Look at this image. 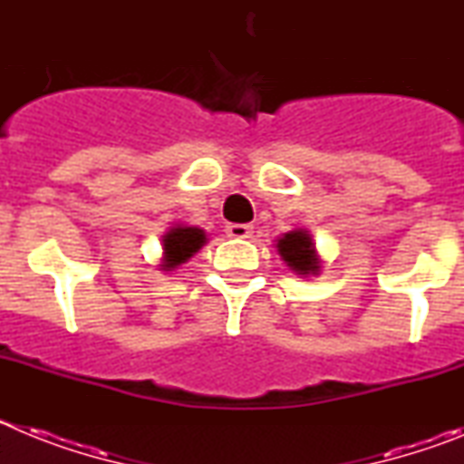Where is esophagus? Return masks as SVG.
<instances>
[{"label":"esophagus","mask_w":464,"mask_h":464,"mask_svg":"<svg viewBox=\"0 0 464 464\" xmlns=\"http://www.w3.org/2000/svg\"><path fill=\"white\" fill-rule=\"evenodd\" d=\"M225 232H227V237H232V239H248V237L253 235V227H251V225L229 223Z\"/></svg>","instance_id":"obj_1"}]
</instances>
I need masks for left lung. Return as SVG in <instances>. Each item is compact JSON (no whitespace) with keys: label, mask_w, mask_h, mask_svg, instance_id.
<instances>
[{"label":"left lung","mask_w":464,"mask_h":464,"mask_svg":"<svg viewBox=\"0 0 464 464\" xmlns=\"http://www.w3.org/2000/svg\"><path fill=\"white\" fill-rule=\"evenodd\" d=\"M278 256L283 262L293 269L299 276H315L321 272V257L315 253L314 237L309 235V229H293L278 239L276 244Z\"/></svg>","instance_id":"left-lung-1"}]
</instances>
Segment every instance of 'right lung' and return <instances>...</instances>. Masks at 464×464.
<instances>
[{"label": "right lung", "mask_w": 464, "mask_h": 464, "mask_svg": "<svg viewBox=\"0 0 464 464\" xmlns=\"http://www.w3.org/2000/svg\"><path fill=\"white\" fill-rule=\"evenodd\" d=\"M204 244H207L204 229L188 227V225H174L162 237V265H160V269L174 272L179 265L190 260Z\"/></svg>", "instance_id": "1"}]
</instances>
